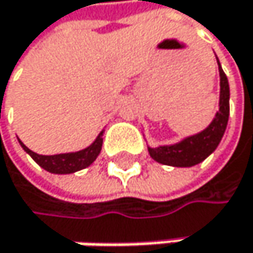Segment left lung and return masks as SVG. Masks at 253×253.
I'll use <instances>...</instances> for the list:
<instances>
[{"instance_id": "8db88e82", "label": "left lung", "mask_w": 253, "mask_h": 253, "mask_svg": "<svg viewBox=\"0 0 253 253\" xmlns=\"http://www.w3.org/2000/svg\"><path fill=\"white\" fill-rule=\"evenodd\" d=\"M217 63L220 73V101L214 120L205 130L176 144L159 145L155 149L149 147V153L156 162L171 165V167H193V165L205 161L217 149V145L225 135L229 118V83L226 74L221 70L218 59Z\"/></svg>"}]
</instances>
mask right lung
<instances>
[{
	"label": "right lung",
	"instance_id": "right-lung-1",
	"mask_svg": "<svg viewBox=\"0 0 253 253\" xmlns=\"http://www.w3.org/2000/svg\"><path fill=\"white\" fill-rule=\"evenodd\" d=\"M103 132L95 138V141L80 152H73V153H60V155H51V156H45V155H38L32 152L30 149L24 145L21 141V147L30 155L36 164H39L41 167L50 173L54 174H70L76 173L79 170H83L97 159V156L101 152V145H103Z\"/></svg>",
	"mask_w": 253,
	"mask_h": 253
}]
</instances>
